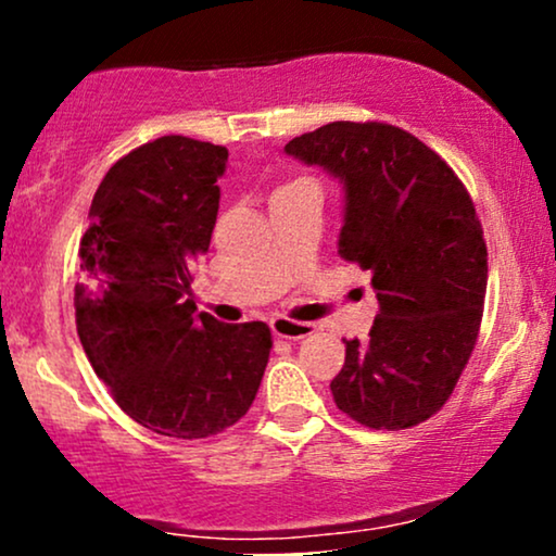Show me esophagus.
Here are the masks:
<instances>
[{
  "instance_id": "obj_1",
  "label": "esophagus",
  "mask_w": 556,
  "mask_h": 556,
  "mask_svg": "<svg viewBox=\"0 0 556 556\" xmlns=\"http://www.w3.org/2000/svg\"><path fill=\"white\" fill-rule=\"evenodd\" d=\"M269 327L274 331V337H282V340H303L314 331V324H305V321H290L285 316H274L269 321Z\"/></svg>"
}]
</instances>
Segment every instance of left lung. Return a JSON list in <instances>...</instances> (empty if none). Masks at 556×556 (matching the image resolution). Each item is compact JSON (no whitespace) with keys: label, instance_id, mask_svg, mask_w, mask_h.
<instances>
[{"label":"left lung","instance_id":"left-lung-1","mask_svg":"<svg viewBox=\"0 0 556 556\" xmlns=\"http://www.w3.org/2000/svg\"><path fill=\"white\" fill-rule=\"evenodd\" d=\"M285 151L340 180V256L374 274L379 300L368 340H344L337 407L368 429L424 424L450 400L483 316L486 242L468 190L387 123H329Z\"/></svg>","mask_w":556,"mask_h":556}]
</instances>
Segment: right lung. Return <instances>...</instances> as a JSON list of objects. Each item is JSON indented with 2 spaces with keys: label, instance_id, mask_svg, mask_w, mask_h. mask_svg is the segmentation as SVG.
<instances>
[{
  "label": "right lung",
  "instance_id": "obj_1",
  "mask_svg": "<svg viewBox=\"0 0 556 556\" xmlns=\"http://www.w3.org/2000/svg\"><path fill=\"white\" fill-rule=\"evenodd\" d=\"M225 146L143 143L106 172L88 212L75 324L96 376L146 429L206 439L256 400L271 350L264 321L195 314L193 266L219 212Z\"/></svg>",
  "mask_w": 556,
  "mask_h": 556
}]
</instances>
